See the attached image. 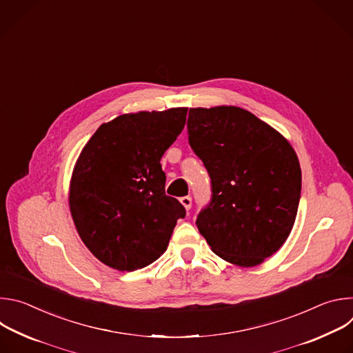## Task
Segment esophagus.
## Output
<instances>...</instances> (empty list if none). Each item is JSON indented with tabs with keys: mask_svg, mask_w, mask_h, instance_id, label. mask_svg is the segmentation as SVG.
I'll list each match as a JSON object with an SVG mask.
<instances>
[{
	"mask_svg": "<svg viewBox=\"0 0 353 353\" xmlns=\"http://www.w3.org/2000/svg\"><path fill=\"white\" fill-rule=\"evenodd\" d=\"M180 203H181L183 207L188 211V210L191 208V205H192V199H191V196H188V195H187V196H181V198H180Z\"/></svg>",
	"mask_w": 353,
	"mask_h": 353,
	"instance_id": "obj_1",
	"label": "esophagus"
}]
</instances>
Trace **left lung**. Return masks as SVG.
<instances>
[{
    "label": "left lung",
    "instance_id": "obj_1",
    "mask_svg": "<svg viewBox=\"0 0 353 353\" xmlns=\"http://www.w3.org/2000/svg\"><path fill=\"white\" fill-rule=\"evenodd\" d=\"M188 142L211 177V203L196 228L212 251L256 267L286 241L299 208L301 170L285 137L236 106L188 113Z\"/></svg>",
    "mask_w": 353,
    "mask_h": 353
}]
</instances>
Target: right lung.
<instances>
[{"instance_id": "right-lung-1", "label": "right lung", "mask_w": 353, "mask_h": 353, "mask_svg": "<svg viewBox=\"0 0 353 353\" xmlns=\"http://www.w3.org/2000/svg\"><path fill=\"white\" fill-rule=\"evenodd\" d=\"M187 108L123 114L100 125L75 163L70 210L90 253L119 271L157 261L184 207L166 195L161 159L184 128Z\"/></svg>"}]
</instances>
